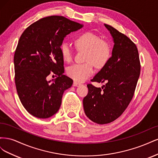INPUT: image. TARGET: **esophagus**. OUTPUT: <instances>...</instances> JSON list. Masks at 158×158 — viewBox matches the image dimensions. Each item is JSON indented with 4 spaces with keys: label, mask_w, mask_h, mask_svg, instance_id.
Instances as JSON below:
<instances>
[{
    "label": "esophagus",
    "mask_w": 158,
    "mask_h": 158,
    "mask_svg": "<svg viewBox=\"0 0 158 158\" xmlns=\"http://www.w3.org/2000/svg\"><path fill=\"white\" fill-rule=\"evenodd\" d=\"M80 85H81L80 83H78L77 82H73V86H80Z\"/></svg>",
    "instance_id": "1"
}]
</instances>
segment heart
<instances>
[{"label":"heart","mask_w":158,"mask_h":158,"mask_svg":"<svg viewBox=\"0 0 158 158\" xmlns=\"http://www.w3.org/2000/svg\"><path fill=\"white\" fill-rule=\"evenodd\" d=\"M74 44L78 51H85L84 60L86 61L72 66L67 70L69 77L77 82H84L92 76L94 72V65L98 69H102L111 58V44L92 32L81 33L76 37ZM60 52L64 62L69 63L73 61V52L68 44L64 42L60 45Z\"/></svg>","instance_id":"heart-1"}]
</instances>
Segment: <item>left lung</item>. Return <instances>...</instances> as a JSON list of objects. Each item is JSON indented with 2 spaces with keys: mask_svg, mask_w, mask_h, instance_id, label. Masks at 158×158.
Instances as JSON below:
<instances>
[{
  "mask_svg": "<svg viewBox=\"0 0 158 158\" xmlns=\"http://www.w3.org/2000/svg\"><path fill=\"white\" fill-rule=\"evenodd\" d=\"M113 38L112 56L91 80L104 82L97 88L88 84L83 99L84 112L93 122L104 125L116 120L125 111L135 94L140 74V62L136 44L124 33L105 24Z\"/></svg>",
  "mask_w": 158,
  "mask_h": 158,
  "instance_id": "8db88e82",
  "label": "left lung"
}]
</instances>
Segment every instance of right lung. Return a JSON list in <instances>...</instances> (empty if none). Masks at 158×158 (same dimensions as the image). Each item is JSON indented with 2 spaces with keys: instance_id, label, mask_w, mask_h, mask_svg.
I'll return each mask as SVG.
<instances>
[{
  "instance_id": "1",
  "label": "right lung",
  "mask_w": 158,
  "mask_h": 158,
  "mask_svg": "<svg viewBox=\"0 0 158 158\" xmlns=\"http://www.w3.org/2000/svg\"><path fill=\"white\" fill-rule=\"evenodd\" d=\"M82 27L62 16L43 18L22 33L14 56V80L18 97L31 115L49 118L60 107L64 90L73 80L63 74L60 45L64 37ZM58 76L50 83L46 76Z\"/></svg>"
}]
</instances>
